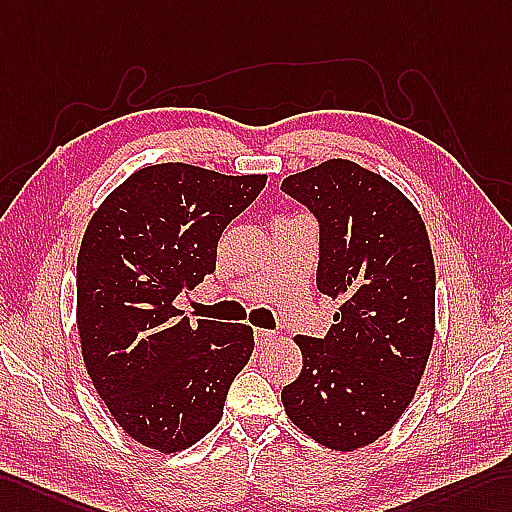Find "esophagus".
<instances>
[{
	"mask_svg": "<svg viewBox=\"0 0 512 512\" xmlns=\"http://www.w3.org/2000/svg\"><path fill=\"white\" fill-rule=\"evenodd\" d=\"M254 334H256V343H258L260 347H267V345H271L273 341L278 339V334L271 332V330H256Z\"/></svg>",
	"mask_w": 512,
	"mask_h": 512,
	"instance_id": "obj_1",
	"label": "esophagus"
}]
</instances>
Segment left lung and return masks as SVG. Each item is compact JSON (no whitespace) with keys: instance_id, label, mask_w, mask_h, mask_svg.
<instances>
[{"instance_id":"1","label":"left lung","mask_w":512,"mask_h":512,"mask_svg":"<svg viewBox=\"0 0 512 512\" xmlns=\"http://www.w3.org/2000/svg\"><path fill=\"white\" fill-rule=\"evenodd\" d=\"M280 189L317 217V286L341 302L323 339L295 336L304 365L282 404L310 439L354 452L395 426L426 371L436 323L428 230L395 184L345 158Z\"/></svg>"}]
</instances>
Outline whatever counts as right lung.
I'll list each match as a JSON object with an SVG mask.
<instances>
[{
	"label": "right lung",
	"instance_id": "right-lung-1",
	"mask_svg": "<svg viewBox=\"0 0 512 512\" xmlns=\"http://www.w3.org/2000/svg\"><path fill=\"white\" fill-rule=\"evenodd\" d=\"M265 184V173L162 162L134 171L86 226L76 282L84 367L123 432L156 452L186 450L217 426L254 352L245 323H191L176 299L215 271L221 232Z\"/></svg>",
	"mask_w": 512,
	"mask_h": 512
}]
</instances>
